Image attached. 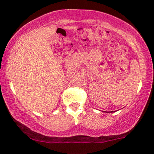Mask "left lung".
I'll return each mask as SVG.
<instances>
[{"label": "left lung", "mask_w": 154, "mask_h": 154, "mask_svg": "<svg viewBox=\"0 0 154 154\" xmlns=\"http://www.w3.org/2000/svg\"><path fill=\"white\" fill-rule=\"evenodd\" d=\"M115 112V111H114ZM112 112V111H111V112Z\"/></svg>", "instance_id": "1"}]
</instances>
